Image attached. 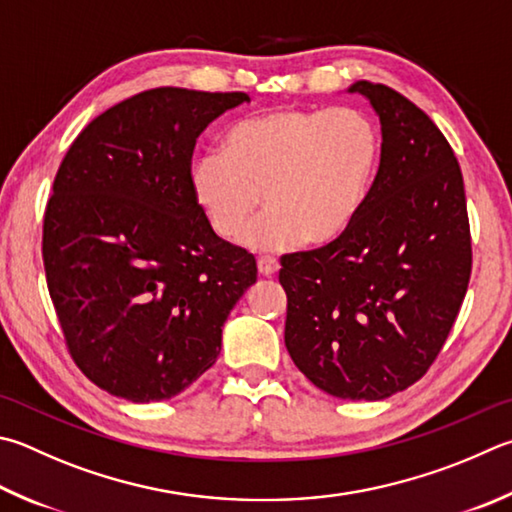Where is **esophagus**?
Here are the masks:
<instances>
[{
    "label": "esophagus",
    "instance_id": "1",
    "mask_svg": "<svg viewBox=\"0 0 512 512\" xmlns=\"http://www.w3.org/2000/svg\"><path fill=\"white\" fill-rule=\"evenodd\" d=\"M257 268H259V273H262L264 277H271V275H275L277 271H280V264H277V259L264 255V257L257 259Z\"/></svg>",
    "mask_w": 512,
    "mask_h": 512
}]
</instances>
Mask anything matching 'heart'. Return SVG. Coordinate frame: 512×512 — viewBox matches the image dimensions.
<instances>
[{
	"label": "heart",
	"instance_id": "obj_1",
	"mask_svg": "<svg viewBox=\"0 0 512 512\" xmlns=\"http://www.w3.org/2000/svg\"><path fill=\"white\" fill-rule=\"evenodd\" d=\"M380 161V134L353 107H284L244 118L228 129L221 150L190 165V190L221 239L246 232L259 253H286L302 241L324 246L356 224Z\"/></svg>",
	"mask_w": 512,
	"mask_h": 512
}]
</instances>
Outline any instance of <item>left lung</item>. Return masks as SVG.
I'll return each mask as SVG.
<instances>
[{"instance_id":"left-lung-1","label":"left lung","mask_w":512,"mask_h":512,"mask_svg":"<svg viewBox=\"0 0 512 512\" xmlns=\"http://www.w3.org/2000/svg\"><path fill=\"white\" fill-rule=\"evenodd\" d=\"M380 120V165L345 235L282 257L284 342L315 387L383 401L439 356L468 291L472 248L463 176L450 143L398 91L347 89Z\"/></svg>"}]
</instances>
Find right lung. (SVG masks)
<instances>
[{"instance_id":"obj_1","label":"right lung","mask_w":512,"mask_h":512,"mask_svg":"<svg viewBox=\"0 0 512 512\" xmlns=\"http://www.w3.org/2000/svg\"><path fill=\"white\" fill-rule=\"evenodd\" d=\"M248 94L159 87L91 120L46 203L42 257L64 340L91 383L167 401L215 365L221 329L257 282L190 190L197 138Z\"/></svg>"}]
</instances>
